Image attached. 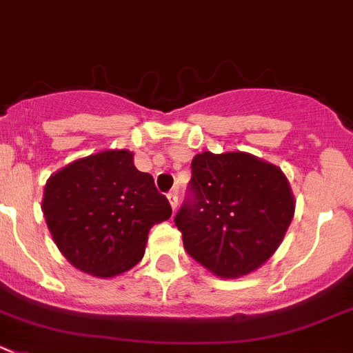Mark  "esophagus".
I'll return each mask as SVG.
<instances>
[{
	"label": "esophagus",
	"mask_w": 353,
	"mask_h": 353,
	"mask_svg": "<svg viewBox=\"0 0 353 353\" xmlns=\"http://www.w3.org/2000/svg\"><path fill=\"white\" fill-rule=\"evenodd\" d=\"M167 199H169V203H170V207H172V212H174L177 207V195L176 193H169V195H167Z\"/></svg>",
	"instance_id": "34e87169"
}]
</instances>
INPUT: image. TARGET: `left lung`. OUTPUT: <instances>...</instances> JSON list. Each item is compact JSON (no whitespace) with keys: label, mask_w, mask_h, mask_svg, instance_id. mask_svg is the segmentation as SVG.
Returning <instances> with one entry per match:
<instances>
[{"label":"left lung","mask_w":353,"mask_h":353,"mask_svg":"<svg viewBox=\"0 0 353 353\" xmlns=\"http://www.w3.org/2000/svg\"><path fill=\"white\" fill-rule=\"evenodd\" d=\"M190 192L174 219L184 249L223 279L265 265L294 216L296 200L285 174L243 151L195 154Z\"/></svg>","instance_id":"left-lung-1"}]
</instances>
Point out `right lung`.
<instances>
[{
	"mask_svg": "<svg viewBox=\"0 0 353 353\" xmlns=\"http://www.w3.org/2000/svg\"><path fill=\"white\" fill-rule=\"evenodd\" d=\"M41 210L62 256L99 279L136 266L151 226L172 214L153 176L136 169L128 150L99 151L52 174Z\"/></svg>",
	"mask_w": 353,
	"mask_h": 353,
	"instance_id": "1",
	"label": "right lung"
}]
</instances>
